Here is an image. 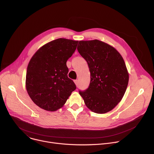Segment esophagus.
I'll use <instances>...</instances> for the list:
<instances>
[{
  "instance_id": "obj_1",
  "label": "esophagus",
  "mask_w": 154,
  "mask_h": 154,
  "mask_svg": "<svg viewBox=\"0 0 154 154\" xmlns=\"http://www.w3.org/2000/svg\"><path fill=\"white\" fill-rule=\"evenodd\" d=\"M74 83H75V85H76L77 86H78V85H79V80H74Z\"/></svg>"
}]
</instances>
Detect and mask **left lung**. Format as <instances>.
Masks as SVG:
<instances>
[{
  "instance_id": "1",
  "label": "left lung",
  "mask_w": 154,
  "mask_h": 154,
  "mask_svg": "<svg viewBox=\"0 0 154 154\" xmlns=\"http://www.w3.org/2000/svg\"><path fill=\"white\" fill-rule=\"evenodd\" d=\"M77 50L90 71L89 87L79 91L86 106L96 113H106L122 99L128 83V73L121 54L97 39L80 41Z\"/></svg>"
}]
</instances>
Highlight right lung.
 <instances>
[{"label":"right lung","mask_w":154,"mask_h":154,"mask_svg":"<svg viewBox=\"0 0 154 154\" xmlns=\"http://www.w3.org/2000/svg\"><path fill=\"white\" fill-rule=\"evenodd\" d=\"M78 41L58 38L39 48L27 66L26 85L33 102L47 111L61 108L76 89L68 78L67 60L74 53Z\"/></svg>","instance_id":"right-lung-1"}]
</instances>
